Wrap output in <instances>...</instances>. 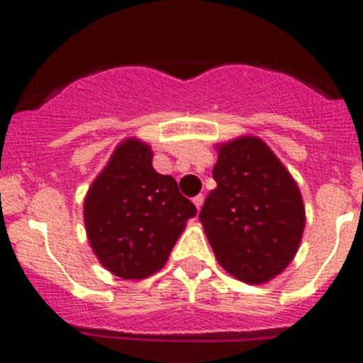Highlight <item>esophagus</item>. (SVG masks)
<instances>
[{
  "label": "esophagus",
  "instance_id": "obj_1",
  "mask_svg": "<svg viewBox=\"0 0 363 363\" xmlns=\"http://www.w3.org/2000/svg\"><path fill=\"white\" fill-rule=\"evenodd\" d=\"M203 200H205L203 194H198V196L192 198V201H194V205H196V209H198V211L201 209V205H203Z\"/></svg>",
  "mask_w": 363,
  "mask_h": 363
}]
</instances>
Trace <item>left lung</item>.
Instances as JSON below:
<instances>
[{"mask_svg": "<svg viewBox=\"0 0 363 363\" xmlns=\"http://www.w3.org/2000/svg\"><path fill=\"white\" fill-rule=\"evenodd\" d=\"M213 178L200 221L218 264L245 284L272 280L293 262L306 227L296 182L256 136L218 145Z\"/></svg>", "mask_w": 363, "mask_h": 363, "instance_id": "obj_1", "label": "left lung"}]
</instances>
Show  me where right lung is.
<instances>
[{
    "label": "right lung",
    "instance_id": "add662e5",
    "mask_svg": "<svg viewBox=\"0 0 363 363\" xmlns=\"http://www.w3.org/2000/svg\"><path fill=\"white\" fill-rule=\"evenodd\" d=\"M196 207L182 196L172 176L152 169V150L129 138L86 192L85 229L92 251L107 271L142 280L165 265Z\"/></svg>",
    "mask_w": 363,
    "mask_h": 363
}]
</instances>
